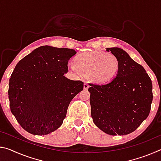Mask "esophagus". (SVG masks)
<instances>
[{"label":"esophagus","instance_id":"1","mask_svg":"<svg viewBox=\"0 0 161 161\" xmlns=\"http://www.w3.org/2000/svg\"><path fill=\"white\" fill-rule=\"evenodd\" d=\"M89 87V84L86 82V81H84V89H87Z\"/></svg>","mask_w":161,"mask_h":161}]
</instances>
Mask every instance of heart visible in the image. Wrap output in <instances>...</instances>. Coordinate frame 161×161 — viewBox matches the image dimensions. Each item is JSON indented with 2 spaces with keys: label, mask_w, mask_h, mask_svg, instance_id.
<instances>
[{
  "label": "heart",
  "mask_w": 161,
  "mask_h": 161,
  "mask_svg": "<svg viewBox=\"0 0 161 161\" xmlns=\"http://www.w3.org/2000/svg\"><path fill=\"white\" fill-rule=\"evenodd\" d=\"M71 69L84 75H89L96 83L103 84L115 77L118 72L119 62L115 55L104 52L92 51L84 53L76 58Z\"/></svg>",
  "instance_id": "heart-1"
}]
</instances>
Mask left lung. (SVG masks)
<instances>
[{
  "label": "left lung",
  "mask_w": 161,
  "mask_h": 161,
  "mask_svg": "<svg viewBox=\"0 0 161 161\" xmlns=\"http://www.w3.org/2000/svg\"><path fill=\"white\" fill-rule=\"evenodd\" d=\"M119 62L117 75L105 84L89 83L91 114L95 125L112 136L132 133L148 116L152 81L144 68L119 47L107 48Z\"/></svg>",
  "instance_id": "1"
}]
</instances>
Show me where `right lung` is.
Masks as SVG:
<instances>
[{"instance_id":"obj_1","label":"right lung","mask_w":161,"mask_h":161,"mask_svg":"<svg viewBox=\"0 0 161 161\" xmlns=\"http://www.w3.org/2000/svg\"><path fill=\"white\" fill-rule=\"evenodd\" d=\"M76 54L73 49L41 46L16 64L9 80L10 107L26 131L47 135L63 123L70 102L84 88L83 81L64 76Z\"/></svg>"}]
</instances>
